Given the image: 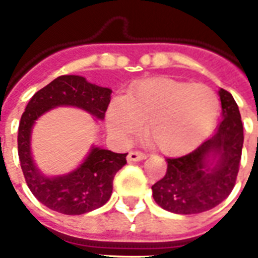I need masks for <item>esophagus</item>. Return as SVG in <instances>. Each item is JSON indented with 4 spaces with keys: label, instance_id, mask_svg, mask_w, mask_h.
I'll return each mask as SVG.
<instances>
[{
    "label": "esophagus",
    "instance_id": "1",
    "mask_svg": "<svg viewBox=\"0 0 258 258\" xmlns=\"http://www.w3.org/2000/svg\"><path fill=\"white\" fill-rule=\"evenodd\" d=\"M146 159V154L141 153V151H131L127 155V161L128 162H139Z\"/></svg>",
    "mask_w": 258,
    "mask_h": 258
}]
</instances>
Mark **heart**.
<instances>
[{"mask_svg": "<svg viewBox=\"0 0 258 258\" xmlns=\"http://www.w3.org/2000/svg\"><path fill=\"white\" fill-rule=\"evenodd\" d=\"M220 100L205 84H188L167 78L147 79L125 97L109 104L107 123L120 138H128L147 122V137L169 155L192 150L216 123Z\"/></svg>", "mask_w": 258, "mask_h": 258, "instance_id": "b5f03b06", "label": "heart"}]
</instances>
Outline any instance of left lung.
Returning <instances> with one entry per match:
<instances>
[{
  "instance_id": "obj_1",
  "label": "left lung",
  "mask_w": 258,
  "mask_h": 258,
  "mask_svg": "<svg viewBox=\"0 0 258 258\" xmlns=\"http://www.w3.org/2000/svg\"><path fill=\"white\" fill-rule=\"evenodd\" d=\"M222 120L213 137L194 151L167 158L166 175L153 184V197L162 209L175 214H198L216 208L236 184L244 128L232 93L220 88Z\"/></svg>"
}]
</instances>
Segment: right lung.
I'll use <instances>...</instances> for the list:
<instances>
[{
    "mask_svg": "<svg viewBox=\"0 0 258 258\" xmlns=\"http://www.w3.org/2000/svg\"><path fill=\"white\" fill-rule=\"evenodd\" d=\"M112 91L87 82L78 75H64L33 95L18 125V157L28 187L50 210L79 216L100 208L112 194V182L127 163V154H116L92 146L86 159L75 170L49 176L34 163L32 155V130L38 117L56 107H76L104 119Z\"/></svg>",
    "mask_w": 258,
    "mask_h": 258,
    "instance_id": "add662e5",
    "label": "right lung"
}]
</instances>
